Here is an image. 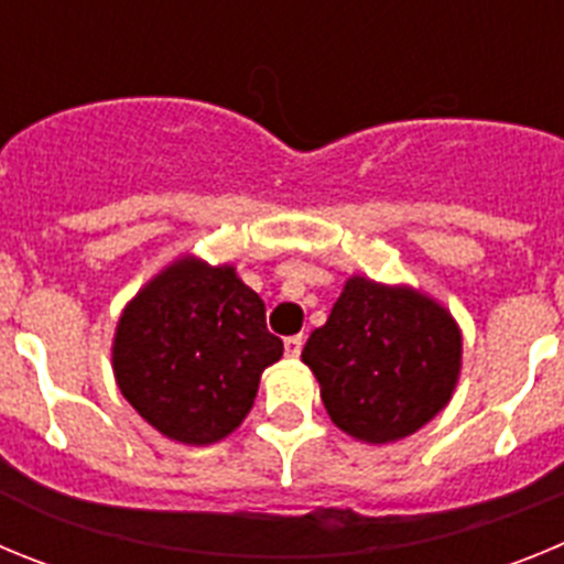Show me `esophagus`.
Instances as JSON below:
<instances>
[{
  "label": "esophagus",
  "mask_w": 564,
  "mask_h": 564,
  "mask_svg": "<svg viewBox=\"0 0 564 564\" xmlns=\"http://www.w3.org/2000/svg\"><path fill=\"white\" fill-rule=\"evenodd\" d=\"M302 344H305V338L302 336H288L285 338V352L291 358H299V352H302Z\"/></svg>",
  "instance_id": "1"
}]
</instances>
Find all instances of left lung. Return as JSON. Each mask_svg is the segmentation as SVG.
Segmentation results:
<instances>
[{
	"label": "left lung",
	"instance_id": "8db88e82",
	"mask_svg": "<svg viewBox=\"0 0 564 564\" xmlns=\"http://www.w3.org/2000/svg\"><path fill=\"white\" fill-rule=\"evenodd\" d=\"M302 361L338 430L383 446L415 435L452 401L463 336L437 299L356 273L311 333Z\"/></svg>",
	"mask_w": 564,
	"mask_h": 564
}]
</instances>
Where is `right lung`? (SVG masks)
I'll use <instances>...</instances> for the list:
<instances>
[{
  "label": "right lung",
  "instance_id": "add662e5",
  "mask_svg": "<svg viewBox=\"0 0 564 564\" xmlns=\"http://www.w3.org/2000/svg\"><path fill=\"white\" fill-rule=\"evenodd\" d=\"M265 302L234 265L183 253L123 307L112 372L132 410L186 446H212L251 412L262 372L282 358Z\"/></svg>",
  "mask_w": 564,
  "mask_h": 564
}]
</instances>
